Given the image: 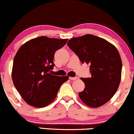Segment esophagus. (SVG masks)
<instances>
[{
  "label": "esophagus",
  "instance_id": "obj_1",
  "mask_svg": "<svg viewBox=\"0 0 134 134\" xmlns=\"http://www.w3.org/2000/svg\"><path fill=\"white\" fill-rule=\"evenodd\" d=\"M69 79H70V80H72V81H74V80L78 79L79 78L77 77H69Z\"/></svg>",
  "mask_w": 134,
  "mask_h": 134
}]
</instances>
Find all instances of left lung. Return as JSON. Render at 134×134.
<instances>
[{
    "label": "left lung",
    "instance_id": "1",
    "mask_svg": "<svg viewBox=\"0 0 134 134\" xmlns=\"http://www.w3.org/2000/svg\"><path fill=\"white\" fill-rule=\"evenodd\" d=\"M67 44L81 63L90 64L91 77L81 78L85 88L79 96L91 108L101 107L114 96L121 82L122 61L118 49L91 34L71 38Z\"/></svg>",
    "mask_w": 134,
    "mask_h": 134
}]
</instances>
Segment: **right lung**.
I'll use <instances>...</instances> for the list:
<instances>
[{"instance_id": "right-lung-1", "label": "right lung", "mask_w": 134, "mask_h": 134, "mask_svg": "<svg viewBox=\"0 0 134 134\" xmlns=\"http://www.w3.org/2000/svg\"><path fill=\"white\" fill-rule=\"evenodd\" d=\"M66 39L41 36L22 45L16 52L12 68L15 87L29 105L46 107L54 100L68 76L52 75L55 52L66 44Z\"/></svg>"}]
</instances>
